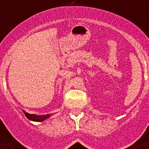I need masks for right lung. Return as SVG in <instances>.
<instances>
[{
  "label": "right lung",
  "mask_w": 149,
  "mask_h": 149,
  "mask_svg": "<svg viewBox=\"0 0 149 149\" xmlns=\"http://www.w3.org/2000/svg\"><path fill=\"white\" fill-rule=\"evenodd\" d=\"M23 111V113H25L26 115V117L28 118L29 120L32 121H35V122H42L44 121L45 120L47 119L48 117H50L51 115V113H48V114H44V115H36V114H31V113H29L27 112H26L25 111Z\"/></svg>",
  "instance_id": "obj_1"
}]
</instances>
